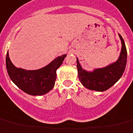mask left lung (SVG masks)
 I'll return each mask as SVG.
<instances>
[{
    "label": "left lung",
    "instance_id": "8db88e82",
    "mask_svg": "<svg viewBox=\"0 0 133 133\" xmlns=\"http://www.w3.org/2000/svg\"><path fill=\"white\" fill-rule=\"evenodd\" d=\"M119 36L122 42V49L117 60L113 63L105 67L95 69L93 71H87L82 69L77 58L78 77L82 84L87 89L100 92L107 91L122 76L127 62V51L124 39L120 34Z\"/></svg>",
    "mask_w": 133,
    "mask_h": 133
}]
</instances>
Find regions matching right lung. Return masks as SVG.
<instances>
[{
    "instance_id": "obj_1",
    "label": "right lung",
    "mask_w": 133,
    "mask_h": 133,
    "mask_svg": "<svg viewBox=\"0 0 133 133\" xmlns=\"http://www.w3.org/2000/svg\"><path fill=\"white\" fill-rule=\"evenodd\" d=\"M66 56V54L58 56L40 69L26 70L16 67L10 60L7 51L6 67L10 79L19 89L29 95H42L54 88L56 71L61 66Z\"/></svg>"
}]
</instances>
